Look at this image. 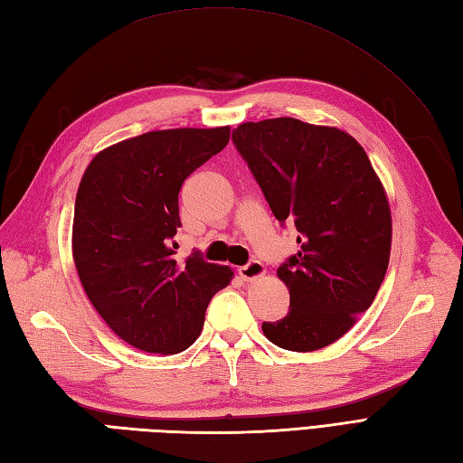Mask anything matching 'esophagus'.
Masks as SVG:
<instances>
[{
	"mask_svg": "<svg viewBox=\"0 0 463 463\" xmlns=\"http://www.w3.org/2000/svg\"><path fill=\"white\" fill-rule=\"evenodd\" d=\"M239 274H241L242 280L252 282V280H257V279H262L264 274H267V269H264L262 262L250 260L249 264H244V267L239 269Z\"/></svg>",
	"mask_w": 463,
	"mask_h": 463,
	"instance_id": "34e87169",
	"label": "esophagus"
}]
</instances>
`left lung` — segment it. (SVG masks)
I'll use <instances>...</instances> for the list:
<instances>
[{
	"label": "left lung",
	"instance_id": "8db88e82",
	"mask_svg": "<svg viewBox=\"0 0 463 463\" xmlns=\"http://www.w3.org/2000/svg\"><path fill=\"white\" fill-rule=\"evenodd\" d=\"M232 143L272 214L294 222L300 250L279 267L290 310L262 332L279 348L320 350L370 308L386 277L392 214L362 145L336 127L292 117L241 123Z\"/></svg>",
	"mask_w": 463,
	"mask_h": 463
}]
</instances>
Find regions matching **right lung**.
I'll return each instance as SVG.
<instances>
[{
	"instance_id": "obj_1",
	"label": "right lung",
	"mask_w": 463,
	"mask_h": 463,
	"mask_svg": "<svg viewBox=\"0 0 463 463\" xmlns=\"http://www.w3.org/2000/svg\"><path fill=\"white\" fill-rule=\"evenodd\" d=\"M231 127L165 129L93 156L77 189L73 260L87 298L117 336L151 354L199 338L211 298L232 279L193 252L175 259L186 176L222 151Z\"/></svg>"
}]
</instances>
